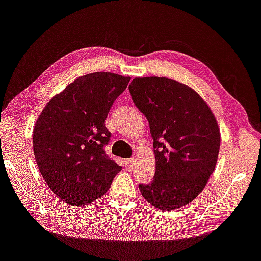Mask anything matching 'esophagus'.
<instances>
[{
    "label": "esophagus",
    "instance_id": "34e87169",
    "mask_svg": "<svg viewBox=\"0 0 261 261\" xmlns=\"http://www.w3.org/2000/svg\"><path fill=\"white\" fill-rule=\"evenodd\" d=\"M135 162H136V159H135V157H132V159L127 160V161H126V168H127V169H129V170H132V169L134 168Z\"/></svg>",
    "mask_w": 261,
    "mask_h": 261
}]
</instances>
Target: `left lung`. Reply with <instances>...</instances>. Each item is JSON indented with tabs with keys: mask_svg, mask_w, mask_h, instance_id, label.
Wrapping results in <instances>:
<instances>
[{
	"mask_svg": "<svg viewBox=\"0 0 261 261\" xmlns=\"http://www.w3.org/2000/svg\"><path fill=\"white\" fill-rule=\"evenodd\" d=\"M132 99L146 115L153 139L156 173L139 185L161 211L181 208L198 196L214 172L221 132L211 108L189 85L168 77H135Z\"/></svg>",
	"mask_w": 261,
	"mask_h": 261,
	"instance_id": "1",
	"label": "left lung"
}]
</instances>
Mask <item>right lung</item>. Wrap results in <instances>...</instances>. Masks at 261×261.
<instances>
[{
  "mask_svg": "<svg viewBox=\"0 0 261 261\" xmlns=\"http://www.w3.org/2000/svg\"><path fill=\"white\" fill-rule=\"evenodd\" d=\"M130 77L97 71L81 76L50 98L34 123L38 168L63 202L83 207L109 191L121 166L104 146L111 136L104 121Z\"/></svg>",
  "mask_w": 261,
  "mask_h": 261,
  "instance_id": "1",
  "label": "right lung"
}]
</instances>
